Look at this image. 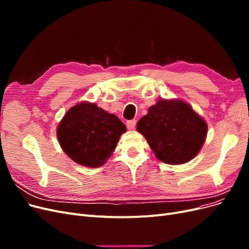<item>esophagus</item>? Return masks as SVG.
Wrapping results in <instances>:
<instances>
[{"label":"esophagus","mask_w":249,"mask_h":249,"mask_svg":"<svg viewBox=\"0 0 249 249\" xmlns=\"http://www.w3.org/2000/svg\"><path fill=\"white\" fill-rule=\"evenodd\" d=\"M136 124H137L136 119L127 120V122H126V126H127V129H129V130H134V129H135V126H136Z\"/></svg>","instance_id":"obj_1"}]
</instances>
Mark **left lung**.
<instances>
[{
	"label": "left lung",
	"mask_w": 249,
	"mask_h": 249,
	"mask_svg": "<svg viewBox=\"0 0 249 249\" xmlns=\"http://www.w3.org/2000/svg\"><path fill=\"white\" fill-rule=\"evenodd\" d=\"M160 161L183 164L196 156L206 140L208 125L180 100H160L137 124Z\"/></svg>",
	"instance_id": "obj_1"
}]
</instances>
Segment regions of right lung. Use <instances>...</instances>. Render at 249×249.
<instances>
[{
  "label": "right lung",
  "instance_id": "obj_1",
  "mask_svg": "<svg viewBox=\"0 0 249 249\" xmlns=\"http://www.w3.org/2000/svg\"><path fill=\"white\" fill-rule=\"evenodd\" d=\"M125 125L114 114L92 103L71 108L59 124L57 137L64 153L76 163L100 167L115 149Z\"/></svg>",
  "mask_w": 249,
  "mask_h": 249
}]
</instances>
